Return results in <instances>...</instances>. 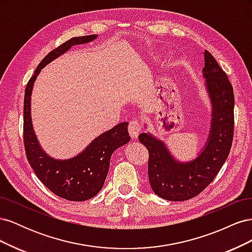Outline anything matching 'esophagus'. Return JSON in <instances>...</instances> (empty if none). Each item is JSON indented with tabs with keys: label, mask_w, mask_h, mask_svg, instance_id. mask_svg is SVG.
Segmentation results:
<instances>
[{
	"label": "esophagus",
	"mask_w": 252,
	"mask_h": 252,
	"mask_svg": "<svg viewBox=\"0 0 252 252\" xmlns=\"http://www.w3.org/2000/svg\"><path fill=\"white\" fill-rule=\"evenodd\" d=\"M141 124L139 123L138 121H131L130 123H129V126H128V131H129V134H130L131 139L132 140H136L138 139L139 134L141 133Z\"/></svg>",
	"instance_id": "1"
}]
</instances>
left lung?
<instances>
[{
	"label": "left lung",
	"mask_w": 252,
	"mask_h": 252,
	"mask_svg": "<svg viewBox=\"0 0 252 252\" xmlns=\"http://www.w3.org/2000/svg\"><path fill=\"white\" fill-rule=\"evenodd\" d=\"M204 61L203 78L212 110L207 140L196 158L181 162L161 139L150 132L139 135L140 142L149 152L151 189L167 201H187L202 192L217 177L230 152L234 129L233 88L227 74L207 50L204 51Z\"/></svg>",
	"instance_id": "8db88e82"
}]
</instances>
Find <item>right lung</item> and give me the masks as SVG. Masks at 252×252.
<instances>
[{
  "label": "right lung",
  "mask_w": 252,
  "mask_h": 252,
  "mask_svg": "<svg viewBox=\"0 0 252 252\" xmlns=\"http://www.w3.org/2000/svg\"><path fill=\"white\" fill-rule=\"evenodd\" d=\"M97 34L72 37L50 51L36 67L25 89L24 145L27 159L36 177L50 191L68 201L82 202L94 197L103 188L114 150L130 141L128 123L118 124L95 138L73 158H55L44 151L33 130L32 120V94L33 84L43 68L64 55L74 45L93 42Z\"/></svg>",
  "instance_id": "add662e5"
}]
</instances>
